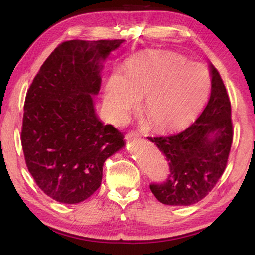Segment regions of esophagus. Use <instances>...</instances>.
<instances>
[{
  "label": "esophagus",
  "instance_id": "obj_1",
  "mask_svg": "<svg viewBox=\"0 0 255 255\" xmlns=\"http://www.w3.org/2000/svg\"><path fill=\"white\" fill-rule=\"evenodd\" d=\"M138 136L139 135H138L136 131H130V132H128L126 136H125V138H126L127 140H130V139H136Z\"/></svg>",
  "mask_w": 255,
  "mask_h": 255
}]
</instances>
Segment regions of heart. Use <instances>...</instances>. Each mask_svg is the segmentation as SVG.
Wrapping results in <instances>:
<instances>
[{"instance_id":"heart-1","label":"heart","mask_w":255,"mask_h":255,"mask_svg":"<svg viewBox=\"0 0 255 255\" xmlns=\"http://www.w3.org/2000/svg\"><path fill=\"white\" fill-rule=\"evenodd\" d=\"M126 77L112 73L105 105L112 122L125 123L144 98L143 114L156 130H176L199 114L210 91V74L200 63L174 51L152 50L129 59Z\"/></svg>"}]
</instances>
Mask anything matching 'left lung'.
<instances>
[{
    "label": "left lung",
    "mask_w": 255,
    "mask_h": 255,
    "mask_svg": "<svg viewBox=\"0 0 255 255\" xmlns=\"http://www.w3.org/2000/svg\"><path fill=\"white\" fill-rule=\"evenodd\" d=\"M211 92L204 111L179 133L148 137L165 155L169 175L150 183L164 205L190 206L208 195L226 169L233 143L231 101L219 72L210 65Z\"/></svg>",
    "instance_id": "8db88e82"
}]
</instances>
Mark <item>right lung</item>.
Returning a JSON list of instances; mask_svg holds the SVG:
<instances>
[{
	"label": "right lung",
	"mask_w": 255,
	"mask_h": 255,
	"mask_svg": "<svg viewBox=\"0 0 255 255\" xmlns=\"http://www.w3.org/2000/svg\"><path fill=\"white\" fill-rule=\"evenodd\" d=\"M124 42L68 40L56 47L27 91L21 144L28 171L42 192L79 204L100 187L103 163L124 136L94 111L101 59Z\"/></svg>",
	"instance_id": "obj_1"
}]
</instances>
